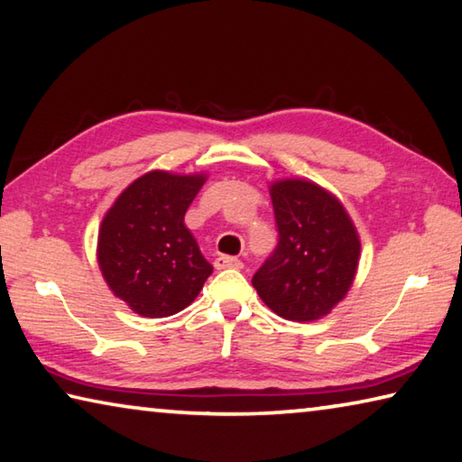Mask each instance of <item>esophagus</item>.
Listing matches in <instances>:
<instances>
[{"label":"esophagus","instance_id":"1","mask_svg":"<svg viewBox=\"0 0 462 462\" xmlns=\"http://www.w3.org/2000/svg\"><path fill=\"white\" fill-rule=\"evenodd\" d=\"M216 269H242V261H238L236 256H226V254H220L216 259Z\"/></svg>","mask_w":462,"mask_h":462}]
</instances>
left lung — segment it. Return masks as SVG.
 Instances as JSON below:
<instances>
[{"instance_id": "obj_1", "label": "left lung", "mask_w": 462, "mask_h": 462, "mask_svg": "<svg viewBox=\"0 0 462 462\" xmlns=\"http://www.w3.org/2000/svg\"><path fill=\"white\" fill-rule=\"evenodd\" d=\"M279 242L253 287L277 316L314 322L328 316L353 285L361 240L330 191L308 179L271 183Z\"/></svg>"}]
</instances>
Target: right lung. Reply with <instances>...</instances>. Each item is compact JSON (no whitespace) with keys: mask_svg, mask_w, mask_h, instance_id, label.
<instances>
[{"mask_svg":"<svg viewBox=\"0 0 462 462\" xmlns=\"http://www.w3.org/2000/svg\"><path fill=\"white\" fill-rule=\"evenodd\" d=\"M206 179L151 171L130 183L101 220V275L140 316L167 318L185 310L212 275L183 222Z\"/></svg>","mask_w":462,"mask_h":462,"instance_id":"1","label":"right lung"}]
</instances>
